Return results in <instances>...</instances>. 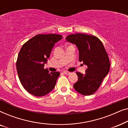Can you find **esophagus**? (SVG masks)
Returning <instances> with one entry per match:
<instances>
[{
    "label": "esophagus",
    "mask_w": 128,
    "mask_h": 128,
    "mask_svg": "<svg viewBox=\"0 0 128 128\" xmlns=\"http://www.w3.org/2000/svg\"><path fill=\"white\" fill-rule=\"evenodd\" d=\"M63 73H64V74H69L70 73V72H66V71H64L63 72Z\"/></svg>",
    "instance_id": "obj_1"
}]
</instances>
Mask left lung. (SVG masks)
Listing matches in <instances>:
<instances>
[{"label":"left lung","mask_w":128,"mask_h":128,"mask_svg":"<svg viewBox=\"0 0 128 128\" xmlns=\"http://www.w3.org/2000/svg\"><path fill=\"white\" fill-rule=\"evenodd\" d=\"M66 40L76 45L79 53L78 60L87 66L85 74L76 73L78 80L73 87L82 95H92L110 71L109 58L104 45L96 36L82 33L69 35Z\"/></svg>","instance_id":"1"}]
</instances>
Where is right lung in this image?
Instances as JSON below:
<instances>
[{"label": "right lung", "instance_id": "add662e5", "mask_svg": "<svg viewBox=\"0 0 128 128\" xmlns=\"http://www.w3.org/2000/svg\"><path fill=\"white\" fill-rule=\"evenodd\" d=\"M58 34H38L22 45L16 62L17 71L24 89L36 97L48 94L55 86L60 73L44 69L55 43L62 39Z\"/></svg>", "mask_w": 128, "mask_h": 128}]
</instances>
